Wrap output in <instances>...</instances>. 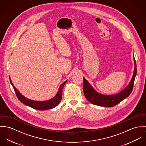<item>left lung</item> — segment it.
I'll list each match as a JSON object with an SVG mask.
<instances>
[{
	"label": "left lung",
	"mask_w": 146,
	"mask_h": 146,
	"mask_svg": "<svg viewBox=\"0 0 146 146\" xmlns=\"http://www.w3.org/2000/svg\"><path fill=\"white\" fill-rule=\"evenodd\" d=\"M134 71L131 80L129 84L126 86L124 90L115 95L106 96L97 93L90 85L86 80L83 78V91L85 98L92 104L106 107H111L116 106L121 102L126 97H127L131 93L134 83V80L137 75V64L134 59Z\"/></svg>",
	"instance_id": "left-lung-1"
}]
</instances>
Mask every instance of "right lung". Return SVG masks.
Listing matches in <instances>:
<instances>
[{"mask_svg":"<svg viewBox=\"0 0 146 146\" xmlns=\"http://www.w3.org/2000/svg\"><path fill=\"white\" fill-rule=\"evenodd\" d=\"M9 79H10L11 84H12V85L15 90V92L16 94L17 97L21 101V102L23 104L28 106L31 108H33L36 110H40V111L53 108L60 104V102H61V101L62 100L63 88L67 82V80H66V82H64L61 85L57 94L52 99L48 100V101H34L29 100V99L25 98V97H23L21 93L17 90V89H16V88L14 86L10 78H9Z\"/></svg>","mask_w":146,"mask_h":146,"instance_id":"1","label":"right lung"}]
</instances>
